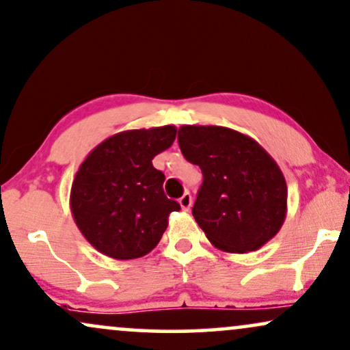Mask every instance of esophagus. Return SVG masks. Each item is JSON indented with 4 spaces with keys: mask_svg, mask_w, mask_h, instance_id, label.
I'll return each instance as SVG.
<instances>
[{
    "mask_svg": "<svg viewBox=\"0 0 350 350\" xmlns=\"http://www.w3.org/2000/svg\"><path fill=\"white\" fill-rule=\"evenodd\" d=\"M178 202H180V206H181V208H183V211H189V207L193 206V196L189 193H185L183 196L178 199Z\"/></svg>",
    "mask_w": 350,
    "mask_h": 350,
    "instance_id": "1",
    "label": "esophagus"
}]
</instances>
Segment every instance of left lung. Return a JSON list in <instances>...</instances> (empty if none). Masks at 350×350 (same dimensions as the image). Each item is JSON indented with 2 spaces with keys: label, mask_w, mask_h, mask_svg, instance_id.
I'll return each instance as SVG.
<instances>
[{
  "label": "left lung",
  "mask_w": 350,
  "mask_h": 350,
  "mask_svg": "<svg viewBox=\"0 0 350 350\" xmlns=\"http://www.w3.org/2000/svg\"><path fill=\"white\" fill-rule=\"evenodd\" d=\"M181 152L202 170L193 217L225 252L257 251L278 233L288 212L283 172L251 136L217 125H183Z\"/></svg>",
  "instance_id": "1"
}]
</instances>
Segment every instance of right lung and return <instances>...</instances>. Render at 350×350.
<instances>
[{
    "instance_id": "1",
    "label": "right lung",
    "mask_w": 350,
    "mask_h": 350,
    "mask_svg": "<svg viewBox=\"0 0 350 350\" xmlns=\"http://www.w3.org/2000/svg\"><path fill=\"white\" fill-rule=\"evenodd\" d=\"M174 125L109 136L86 156L70 189V211L85 239L119 260L151 252L180 204L165 196L152 159L175 142Z\"/></svg>"
}]
</instances>
